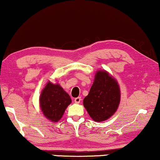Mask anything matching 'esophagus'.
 I'll list each match as a JSON object with an SVG mask.
<instances>
[{
	"mask_svg": "<svg viewBox=\"0 0 160 160\" xmlns=\"http://www.w3.org/2000/svg\"><path fill=\"white\" fill-rule=\"evenodd\" d=\"M81 100H82V99H81L80 97H78V98H76L75 99H74V102H76V103H79V102H81Z\"/></svg>",
	"mask_w": 160,
	"mask_h": 160,
	"instance_id": "obj_1",
	"label": "esophagus"
}]
</instances>
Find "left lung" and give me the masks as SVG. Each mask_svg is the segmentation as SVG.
<instances>
[{"label": "left lung", "mask_w": 160, "mask_h": 160, "mask_svg": "<svg viewBox=\"0 0 160 160\" xmlns=\"http://www.w3.org/2000/svg\"><path fill=\"white\" fill-rule=\"evenodd\" d=\"M121 99L117 79L105 70H98L88 95L83 100L84 108L95 122L106 121L114 114Z\"/></svg>", "instance_id": "obj_1"}]
</instances>
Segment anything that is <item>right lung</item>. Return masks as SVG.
I'll use <instances>...</instances> for the list:
<instances>
[{
	"mask_svg": "<svg viewBox=\"0 0 160 160\" xmlns=\"http://www.w3.org/2000/svg\"><path fill=\"white\" fill-rule=\"evenodd\" d=\"M71 101L70 95L58 83L53 84L49 81L39 97V104L43 114L54 123L60 121Z\"/></svg>",
	"mask_w": 160,
	"mask_h": 160,
	"instance_id": "1",
	"label": "right lung"
}]
</instances>
